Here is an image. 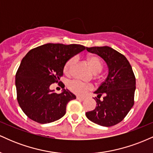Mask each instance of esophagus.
<instances>
[{"mask_svg": "<svg viewBox=\"0 0 153 153\" xmlns=\"http://www.w3.org/2000/svg\"><path fill=\"white\" fill-rule=\"evenodd\" d=\"M76 99L77 100H79V101H84V100H85L83 97H80V96H77Z\"/></svg>", "mask_w": 153, "mask_h": 153, "instance_id": "1", "label": "esophagus"}]
</instances>
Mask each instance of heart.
I'll use <instances>...</instances> for the list:
<instances>
[{"label": "heart", "mask_w": 153, "mask_h": 153, "mask_svg": "<svg viewBox=\"0 0 153 153\" xmlns=\"http://www.w3.org/2000/svg\"><path fill=\"white\" fill-rule=\"evenodd\" d=\"M75 58L72 57L67 61L64 65V73L66 75H69L71 73L72 68H73V65L75 64ZM86 62L88 65L91 71L94 73H98L102 70V64H101L100 59L97 57L95 56H89L86 58ZM68 89L73 92V94L77 95H84L86 94L88 91H91L93 89V85L91 84H86L81 82L78 80H71L68 82Z\"/></svg>", "instance_id": "heart-1"}]
</instances>
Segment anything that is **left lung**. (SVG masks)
I'll return each instance as SVG.
<instances>
[{
	"mask_svg": "<svg viewBox=\"0 0 153 153\" xmlns=\"http://www.w3.org/2000/svg\"><path fill=\"white\" fill-rule=\"evenodd\" d=\"M88 52L98 54L106 63L108 73L105 81L94 92V110L85 113L95 124L111 127L124 119L134 105L136 80L125 56L108 46L86 47ZM103 96V99L100 98Z\"/></svg>",
	"mask_w": 153,
	"mask_h": 153,
	"instance_id": "left-lung-1",
	"label": "left lung"
}]
</instances>
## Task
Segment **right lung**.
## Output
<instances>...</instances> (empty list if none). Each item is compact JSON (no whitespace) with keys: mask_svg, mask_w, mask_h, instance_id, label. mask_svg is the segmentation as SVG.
<instances>
[{"mask_svg":"<svg viewBox=\"0 0 153 153\" xmlns=\"http://www.w3.org/2000/svg\"><path fill=\"white\" fill-rule=\"evenodd\" d=\"M85 49L75 44L48 43L31 50L22 59L16 74L17 100L29 119L47 124L65 114L67 104L76 96L65 89L63 83L59 94L50 87L59 82L67 61Z\"/></svg>","mask_w":153,"mask_h":153,"instance_id":"obj_1","label":"right lung"}]
</instances>
